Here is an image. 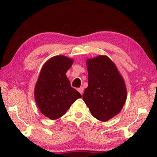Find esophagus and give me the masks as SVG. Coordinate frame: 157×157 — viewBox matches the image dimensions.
Wrapping results in <instances>:
<instances>
[{"mask_svg": "<svg viewBox=\"0 0 157 157\" xmlns=\"http://www.w3.org/2000/svg\"><path fill=\"white\" fill-rule=\"evenodd\" d=\"M78 90L79 92L80 93V94L82 95V94H83V92H84V88H83V87L79 88L78 89Z\"/></svg>", "mask_w": 157, "mask_h": 157, "instance_id": "obj_1", "label": "esophagus"}]
</instances>
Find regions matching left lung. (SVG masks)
<instances>
[{
  "label": "left lung",
  "instance_id": "8db88e82",
  "mask_svg": "<svg viewBox=\"0 0 157 157\" xmlns=\"http://www.w3.org/2000/svg\"><path fill=\"white\" fill-rule=\"evenodd\" d=\"M88 86L83 100L94 117L106 121L118 115L125 105L127 89L115 64L106 55L86 60Z\"/></svg>",
  "mask_w": 157,
  "mask_h": 157
}]
</instances>
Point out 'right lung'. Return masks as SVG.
<instances>
[{
	"instance_id": "add662e5",
	"label": "right lung",
	"mask_w": 157,
	"mask_h": 157,
	"mask_svg": "<svg viewBox=\"0 0 157 157\" xmlns=\"http://www.w3.org/2000/svg\"><path fill=\"white\" fill-rule=\"evenodd\" d=\"M73 59L63 55L49 59L38 76L34 89V98L43 115L55 120L65 114L80 93L73 88L66 73L71 67Z\"/></svg>"
}]
</instances>
